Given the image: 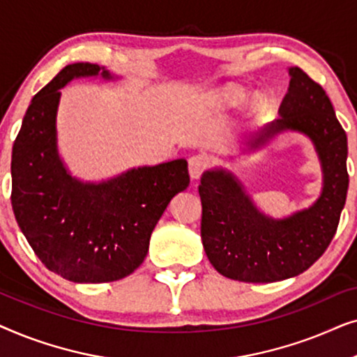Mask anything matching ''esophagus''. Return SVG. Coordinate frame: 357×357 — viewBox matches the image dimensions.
<instances>
[{
  "mask_svg": "<svg viewBox=\"0 0 357 357\" xmlns=\"http://www.w3.org/2000/svg\"><path fill=\"white\" fill-rule=\"evenodd\" d=\"M208 164H209V160L206 155H203V154H197V155H193V158H190V160H188L190 177H192L193 180H198L199 177H202V174L204 172V170L208 169Z\"/></svg>",
  "mask_w": 357,
  "mask_h": 357,
  "instance_id": "34e87169",
  "label": "esophagus"
}]
</instances>
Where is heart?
<instances>
[{"instance_id": "obj_1", "label": "heart", "mask_w": 357, "mask_h": 357, "mask_svg": "<svg viewBox=\"0 0 357 357\" xmlns=\"http://www.w3.org/2000/svg\"><path fill=\"white\" fill-rule=\"evenodd\" d=\"M247 99H248V91L245 87L234 84V82L221 86L211 94V100L214 104L226 107V109H236V107L242 105ZM260 105H261V100H257V107Z\"/></svg>"}]
</instances>
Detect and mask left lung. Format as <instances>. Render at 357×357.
Masks as SVG:
<instances>
[{"label":"left lung","instance_id":"8db88e82","mask_svg":"<svg viewBox=\"0 0 357 357\" xmlns=\"http://www.w3.org/2000/svg\"><path fill=\"white\" fill-rule=\"evenodd\" d=\"M289 87L273 120L243 139L242 154L257 153L286 131L307 136L321 167L320 197L309 208L273 218L257 206L231 170L202 175V241L222 276L243 282L294 278L324 255L338 227L348 193V138L324 87L301 68H289Z\"/></svg>","mask_w":357,"mask_h":357}]
</instances>
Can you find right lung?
<instances>
[{
	"label": "right lung",
	"mask_w": 357,
	"mask_h": 357,
	"mask_svg": "<svg viewBox=\"0 0 357 357\" xmlns=\"http://www.w3.org/2000/svg\"><path fill=\"white\" fill-rule=\"evenodd\" d=\"M77 77L116 81L105 66L73 63L38 91L13 146L11 203L29 245L48 270L73 282H110L146 258L155 224L190 183L188 164L141 165L100 182H84L58 151L61 91Z\"/></svg>",
	"instance_id": "1"
}]
</instances>
